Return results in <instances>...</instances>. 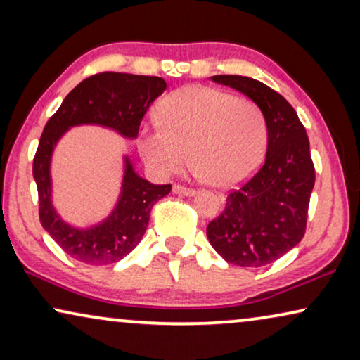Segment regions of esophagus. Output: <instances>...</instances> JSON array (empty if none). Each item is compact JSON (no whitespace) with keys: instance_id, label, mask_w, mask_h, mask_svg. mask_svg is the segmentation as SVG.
<instances>
[{"instance_id":"1","label":"esophagus","mask_w":360,"mask_h":360,"mask_svg":"<svg viewBox=\"0 0 360 360\" xmlns=\"http://www.w3.org/2000/svg\"><path fill=\"white\" fill-rule=\"evenodd\" d=\"M174 193H176V195H184V196H191V195H195V190L193 188H188V186H185V185H180V184H175L174 185Z\"/></svg>"}]
</instances>
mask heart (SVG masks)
Returning <instances> with one entry per match:
<instances>
[{
	"instance_id": "obj_1",
	"label": "heart",
	"mask_w": 360,
	"mask_h": 360,
	"mask_svg": "<svg viewBox=\"0 0 360 360\" xmlns=\"http://www.w3.org/2000/svg\"><path fill=\"white\" fill-rule=\"evenodd\" d=\"M157 124L139 132V149L160 175L195 170L216 186L249 179L267 147V122L255 103L213 90L188 86L160 103Z\"/></svg>"
}]
</instances>
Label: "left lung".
I'll return each instance as SVG.
<instances>
[{"label":"left lung","instance_id":"left-lung-1","mask_svg":"<svg viewBox=\"0 0 360 360\" xmlns=\"http://www.w3.org/2000/svg\"><path fill=\"white\" fill-rule=\"evenodd\" d=\"M213 82L244 93L264 112L267 155L250 179L231 190L223 213L206 234L226 262L262 267L293 249L307 231L314 165L304 126L293 106L262 82L240 75H214Z\"/></svg>","mask_w":360,"mask_h":360}]
</instances>
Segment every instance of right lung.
Here are the masks:
<instances>
[{"instance_id": "right-lung-1", "label": "right lung", "mask_w": 360, "mask_h": 360, "mask_svg": "<svg viewBox=\"0 0 360 360\" xmlns=\"http://www.w3.org/2000/svg\"><path fill=\"white\" fill-rule=\"evenodd\" d=\"M167 83L160 77L101 72L78 83L47 121L34 155L32 174L39 193L42 228L65 254L88 265L115 264L126 257L144 236L150 210L170 193L172 185H152L132 170L126 159L121 198L105 223L75 229L60 221L51 203V155L53 146L70 126L101 124L124 137H136L149 106Z\"/></svg>"}]
</instances>
